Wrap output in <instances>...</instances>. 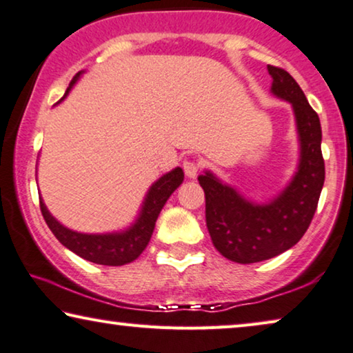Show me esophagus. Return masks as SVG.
<instances>
[{
  "mask_svg": "<svg viewBox=\"0 0 353 353\" xmlns=\"http://www.w3.org/2000/svg\"><path fill=\"white\" fill-rule=\"evenodd\" d=\"M183 168H185L186 176H189V178H196L197 173H199V168H201V165H199V162H196V161H189V159H186L185 162H183Z\"/></svg>",
  "mask_w": 353,
  "mask_h": 353,
  "instance_id": "esophagus-1",
  "label": "esophagus"
}]
</instances>
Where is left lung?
Listing matches in <instances>:
<instances>
[{
    "instance_id": "1",
    "label": "left lung",
    "mask_w": 353,
    "mask_h": 353,
    "mask_svg": "<svg viewBox=\"0 0 353 353\" xmlns=\"http://www.w3.org/2000/svg\"><path fill=\"white\" fill-rule=\"evenodd\" d=\"M272 94L293 106L301 157L298 172L279 197L253 203L223 185L210 172L199 176L205 192V221L214 248L234 263L252 264L287 252L304 236L319 205L325 183L319 114L288 71L268 65Z\"/></svg>"
}]
</instances>
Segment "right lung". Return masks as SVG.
<instances>
[{"label": "right lung", "instance_id": "1", "mask_svg": "<svg viewBox=\"0 0 353 353\" xmlns=\"http://www.w3.org/2000/svg\"><path fill=\"white\" fill-rule=\"evenodd\" d=\"M81 71L71 79L65 95L68 94L73 84L79 79ZM185 173L180 167L161 176L154 185L150 188L143 202L140 216L127 231L114 234H81L65 228L55 219L46 208L43 199L39 197L41 213L48 223V226L59 242L78 256L88 259L90 263L103 265H122L132 263L143 253L148 242L154 231L156 219L159 216L162 207L172 192L181 185Z\"/></svg>", "mask_w": 353, "mask_h": 353}]
</instances>
